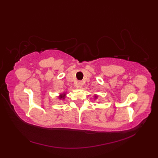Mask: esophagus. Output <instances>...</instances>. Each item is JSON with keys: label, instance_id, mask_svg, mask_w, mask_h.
Returning <instances> with one entry per match:
<instances>
[{"label": "esophagus", "instance_id": "obj_1", "mask_svg": "<svg viewBox=\"0 0 158 158\" xmlns=\"http://www.w3.org/2000/svg\"><path fill=\"white\" fill-rule=\"evenodd\" d=\"M83 86V83L81 81H79L78 83H77V88H78L79 89H81L82 88Z\"/></svg>", "mask_w": 158, "mask_h": 158}]
</instances>
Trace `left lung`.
I'll list each match as a JSON object with an SVG mask.
<instances>
[{
  "mask_svg": "<svg viewBox=\"0 0 158 158\" xmlns=\"http://www.w3.org/2000/svg\"><path fill=\"white\" fill-rule=\"evenodd\" d=\"M94 97H95V98H97V97H98V96H96V95Z\"/></svg>",
  "mask_w": 158,
  "mask_h": 158,
  "instance_id": "left-lung-1",
  "label": "left lung"
}]
</instances>
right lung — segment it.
<instances>
[{
	"instance_id": "add662e5",
	"label": "right lung",
	"mask_w": 158,
	"mask_h": 158,
	"mask_svg": "<svg viewBox=\"0 0 158 158\" xmlns=\"http://www.w3.org/2000/svg\"><path fill=\"white\" fill-rule=\"evenodd\" d=\"M66 94L65 93H63V94H60V96H59V99L60 100H64L65 98V97H66Z\"/></svg>"
}]
</instances>
